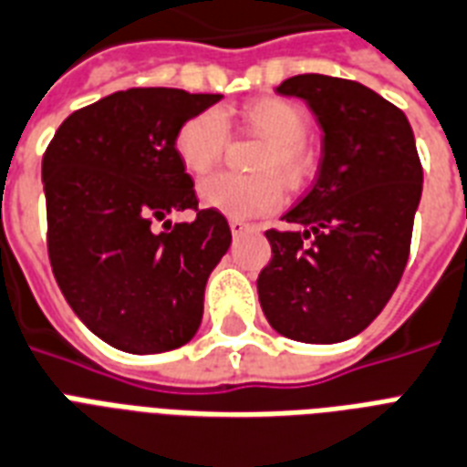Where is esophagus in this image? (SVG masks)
<instances>
[{
	"mask_svg": "<svg viewBox=\"0 0 467 467\" xmlns=\"http://www.w3.org/2000/svg\"><path fill=\"white\" fill-rule=\"evenodd\" d=\"M229 229H231V234H234V236H241V234H245V231L251 229V226H248L245 222H241V219H231Z\"/></svg>",
	"mask_w": 467,
	"mask_h": 467,
	"instance_id": "obj_1",
	"label": "esophagus"
}]
</instances>
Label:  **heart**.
Listing matches in <instances>:
<instances>
[{"mask_svg": "<svg viewBox=\"0 0 467 467\" xmlns=\"http://www.w3.org/2000/svg\"><path fill=\"white\" fill-rule=\"evenodd\" d=\"M241 117L253 131L265 139L255 168L265 170L258 175H234L219 172L204 180L200 187V200L204 207L216 209L234 219L270 214L283 202V184L278 174L290 187H299L309 175V150H306L305 111L290 99L267 97L248 104ZM226 121L219 111L209 109L194 114L177 129L172 148L187 172L204 175L214 168L226 148ZM277 171L276 176L274 172Z\"/></svg>", "mask_w": 467, "mask_h": 467, "instance_id": "b5f03b06", "label": "heart"}]
</instances>
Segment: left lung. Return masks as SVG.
<instances>
[{
	"mask_svg": "<svg viewBox=\"0 0 467 467\" xmlns=\"http://www.w3.org/2000/svg\"><path fill=\"white\" fill-rule=\"evenodd\" d=\"M299 97L324 131L319 177L265 231L273 258L258 275L270 327L302 343L353 338L385 309L410 258L424 170L402 109L370 87L295 75L277 87Z\"/></svg>",
	"mask_w": 467,
	"mask_h": 467,
	"instance_id": "8db88e82",
	"label": "left lung"
}]
</instances>
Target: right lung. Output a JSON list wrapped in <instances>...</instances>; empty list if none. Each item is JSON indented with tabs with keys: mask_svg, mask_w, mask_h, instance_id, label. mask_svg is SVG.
<instances>
[{
	"mask_svg": "<svg viewBox=\"0 0 467 467\" xmlns=\"http://www.w3.org/2000/svg\"><path fill=\"white\" fill-rule=\"evenodd\" d=\"M222 95L133 87L72 111L43 155L48 255L57 287L95 336L126 353H162L202 324L204 287L231 245L229 222L197 209L175 155L177 129ZM194 208L198 219L167 214ZM163 222L162 232L152 223Z\"/></svg>",
	"mask_w": 467,
	"mask_h": 467,
	"instance_id": "add662e5",
	"label": "right lung"
}]
</instances>
